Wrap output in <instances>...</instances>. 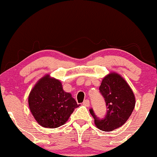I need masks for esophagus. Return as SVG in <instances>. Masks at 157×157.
I'll list each match as a JSON object with an SVG mask.
<instances>
[{
	"mask_svg": "<svg viewBox=\"0 0 157 157\" xmlns=\"http://www.w3.org/2000/svg\"><path fill=\"white\" fill-rule=\"evenodd\" d=\"M83 105L86 107H89L90 106V101H89V100H88V99L84 100V101H83Z\"/></svg>",
	"mask_w": 157,
	"mask_h": 157,
	"instance_id": "1",
	"label": "esophagus"
}]
</instances>
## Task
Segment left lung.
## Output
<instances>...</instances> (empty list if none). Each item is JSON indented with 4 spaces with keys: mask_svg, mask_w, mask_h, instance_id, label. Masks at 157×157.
Instances as JSON below:
<instances>
[{
    "mask_svg": "<svg viewBox=\"0 0 157 157\" xmlns=\"http://www.w3.org/2000/svg\"><path fill=\"white\" fill-rule=\"evenodd\" d=\"M99 91L106 103V116L99 119L92 108L90 113L98 129L112 131L122 126L131 117L136 104L134 94L126 81L116 73H110L103 78Z\"/></svg>",
    "mask_w": 157,
    "mask_h": 157,
    "instance_id": "left-lung-1",
    "label": "left lung"
}]
</instances>
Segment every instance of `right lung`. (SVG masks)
I'll list each match as a JSON object with an SVG mask.
<instances>
[{"instance_id": "add662e5", "label": "right lung", "mask_w": 157, "mask_h": 157, "mask_svg": "<svg viewBox=\"0 0 157 157\" xmlns=\"http://www.w3.org/2000/svg\"><path fill=\"white\" fill-rule=\"evenodd\" d=\"M28 102L37 122L49 128L63 125L79 106L70 93L64 91L61 82L49 75L37 82L29 93Z\"/></svg>"}]
</instances>
